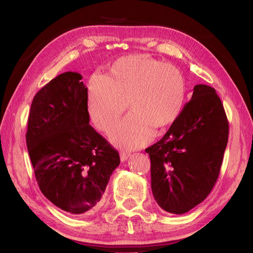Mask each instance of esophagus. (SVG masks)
Listing matches in <instances>:
<instances>
[{
  "label": "esophagus",
  "instance_id": "1",
  "mask_svg": "<svg viewBox=\"0 0 253 253\" xmlns=\"http://www.w3.org/2000/svg\"><path fill=\"white\" fill-rule=\"evenodd\" d=\"M129 156H130V154L127 153V151H121V153H120V161L121 162L126 161L129 158Z\"/></svg>",
  "mask_w": 253,
  "mask_h": 253
}]
</instances>
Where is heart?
I'll return each mask as SVG.
<instances>
[{"label": "heart", "mask_w": 253, "mask_h": 253, "mask_svg": "<svg viewBox=\"0 0 253 253\" xmlns=\"http://www.w3.org/2000/svg\"><path fill=\"white\" fill-rule=\"evenodd\" d=\"M187 96L184 75L172 64L145 55L119 58L108 76L93 75L88 84V111L94 126L108 132L128 107L130 113L111 133L119 146L138 148L153 139L155 127L173 124Z\"/></svg>", "instance_id": "b5f03b06"}]
</instances>
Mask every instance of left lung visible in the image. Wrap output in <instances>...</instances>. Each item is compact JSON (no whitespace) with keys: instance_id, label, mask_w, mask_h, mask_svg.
<instances>
[{"instance_id":"1","label":"left lung","mask_w":253,"mask_h":253,"mask_svg":"<svg viewBox=\"0 0 253 253\" xmlns=\"http://www.w3.org/2000/svg\"><path fill=\"white\" fill-rule=\"evenodd\" d=\"M227 140V118L216 90L196 85L164 137L145 149L161 209L181 215L203 203L218 178Z\"/></svg>"}]
</instances>
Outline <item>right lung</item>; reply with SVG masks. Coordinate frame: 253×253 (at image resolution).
Instances as JSON below:
<instances>
[{"label": "right lung", "instance_id": "1", "mask_svg": "<svg viewBox=\"0 0 253 253\" xmlns=\"http://www.w3.org/2000/svg\"><path fill=\"white\" fill-rule=\"evenodd\" d=\"M78 73L66 72L33 98L27 147L40 191L73 215L92 211L119 165L117 150L89 125L88 91Z\"/></svg>", "mask_w": 253, "mask_h": 253}]
</instances>
